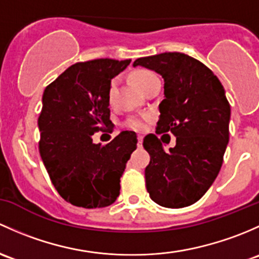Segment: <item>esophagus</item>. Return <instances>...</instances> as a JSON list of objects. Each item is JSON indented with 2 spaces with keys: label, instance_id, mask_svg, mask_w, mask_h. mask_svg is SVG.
<instances>
[{
  "label": "esophagus",
  "instance_id": "obj_1",
  "mask_svg": "<svg viewBox=\"0 0 259 259\" xmlns=\"http://www.w3.org/2000/svg\"><path fill=\"white\" fill-rule=\"evenodd\" d=\"M142 142H143V137L142 136H138V147L142 146Z\"/></svg>",
  "mask_w": 259,
  "mask_h": 259
}]
</instances>
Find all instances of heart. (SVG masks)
<instances>
[{"instance_id":"b5f03b06","label":"heart","mask_w":259,"mask_h":259,"mask_svg":"<svg viewBox=\"0 0 259 259\" xmlns=\"http://www.w3.org/2000/svg\"><path fill=\"white\" fill-rule=\"evenodd\" d=\"M154 78H157L156 74H154L153 72L147 71V70H137L132 72V74H131V79H132V82L141 91L145 89L149 82ZM116 86H117V81L116 79H113L110 84V90H108V101H110L111 105L113 103L114 90H116ZM126 126L135 131H143L146 128V122L142 117L132 116L126 121Z\"/></svg>"}]
</instances>
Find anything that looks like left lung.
Masks as SVG:
<instances>
[{
    "instance_id": "obj_1",
    "label": "left lung",
    "mask_w": 259,
    "mask_h": 259,
    "mask_svg": "<svg viewBox=\"0 0 259 259\" xmlns=\"http://www.w3.org/2000/svg\"><path fill=\"white\" fill-rule=\"evenodd\" d=\"M137 66L163 78L157 133L176 136V146L167 152L156 135L143 140L151 157L145 170L149 197L167 208L191 206L208 191L222 167L231 119L225 89L208 67L185 53L141 57L133 62Z\"/></svg>"
}]
</instances>
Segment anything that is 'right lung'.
Here are the masks:
<instances>
[{
    "instance_id": "1",
    "label": "right lung",
    "mask_w": 259,
    "mask_h": 259,
    "mask_svg": "<svg viewBox=\"0 0 259 259\" xmlns=\"http://www.w3.org/2000/svg\"><path fill=\"white\" fill-rule=\"evenodd\" d=\"M130 63L111 58L74 63L42 96L39 154L55 188L73 206L102 208L119 196L137 136L123 131L106 146L93 143L92 137L98 131H112L111 79Z\"/></svg>"
}]
</instances>
